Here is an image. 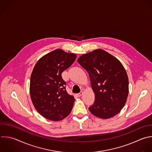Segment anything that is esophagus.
Instances as JSON below:
<instances>
[{
    "mask_svg": "<svg viewBox=\"0 0 152 152\" xmlns=\"http://www.w3.org/2000/svg\"><path fill=\"white\" fill-rule=\"evenodd\" d=\"M83 91H80L79 93H78V94H77V96L80 97V96H82V95H83Z\"/></svg>",
    "mask_w": 152,
    "mask_h": 152,
    "instance_id": "34e87169",
    "label": "esophagus"
}]
</instances>
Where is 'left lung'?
<instances>
[{"label":"left lung","instance_id":"1","mask_svg":"<svg viewBox=\"0 0 152 152\" xmlns=\"http://www.w3.org/2000/svg\"><path fill=\"white\" fill-rule=\"evenodd\" d=\"M88 72L94 102L88 109L94 116L107 119L124 106L128 94V78L120 61L102 49L83 54L77 60Z\"/></svg>","mask_w":152,"mask_h":152}]
</instances>
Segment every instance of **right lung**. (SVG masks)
Here are the masks:
<instances>
[{"label": "right lung", "mask_w": 152, "mask_h": 152, "mask_svg": "<svg viewBox=\"0 0 152 152\" xmlns=\"http://www.w3.org/2000/svg\"><path fill=\"white\" fill-rule=\"evenodd\" d=\"M76 57L74 53L56 49L41 58L33 68L30 86L31 99L38 112L49 120H62L72 110L75 99L68 94L61 74Z\"/></svg>", "instance_id": "right-lung-1"}]
</instances>
